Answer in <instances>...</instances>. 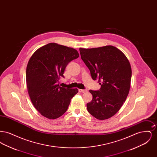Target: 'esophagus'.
<instances>
[{
    "instance_id": "1",
    "label": "esophagus",
    "mask_w": 157,
    "mask_h": 157,
    "mask_svg": "<svg viewBox=\"0 0 157 157\" xmlns=\"http://www.w3.org/2000/svg\"><path fill=\"white\" fill-rule=\"evenodd\" d=\"M79 92H81V93H85V92H87V90H81V89H79Z\"/></svg>"
}]
</instances>
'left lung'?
Returning a JSON list of instances; mask_svg holds the SVG:
<instances>
[{"instance_id":"1","label":"left lung","mask_w":157,"mask_h":157,"mask_svg":"<svg viewBox=\"0 0 157 157\" xmlns=\"http://www.w3.org/2000/svg\"><path fill=\"white\" fill-rule=\"evenodd\" d=\"M81 57L90 69L99 90H90L92 100L88 111L98 120L108 119L118 112L130 90L132 70L126 56L111 45L90 49L79 48Z\"/></svg>"}]
</instances>
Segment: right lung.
<instances>
[{"instance_id":"add662e5","label":"right lung","mask_w":157,"mask_h":157,"mask_svg":"<svg viewBox=\"0 0 157 157\" xmlns=\"http://www.w3.org/2000/svg\"><path fill=\"white\" fill-rule=\"evenodd\" d=\"M79 57L72 48L50 43L37 49L26 67V85L30 100L38 112L46 118L56 119L67 111L77 88L60 87L57 82L68 63Z\"/></svg>"}]
</instances>
